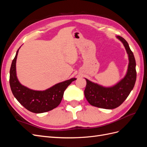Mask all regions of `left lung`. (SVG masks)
<instances>
[{"mask_svg": "<svg viewBox=\"0 0 147 147\" xmlns=\"http://www.w3.org/2000/svg\"><path fill=\"white\" fill-rule=\"evenodd\" d=\"M117 38L123 43L128 55L129 64L124 77L110 87L103 86L85 78L86 86L84 96L91 105L99 108L113 109L118 107L129 95L136 81V63L134 54L125 39L120 36H117Z\"/></svg>", "mask_w": 147, "mask_h": 147, "instance_id": "1", "label": "left lung"}]
</instances>
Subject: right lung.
Instances as JSON below:
<instances>
[{
    "mask_svg": "<svg viewBox=\"0 0 147 147\" xmlns=\"http://www.w3.org/2000/svg\"><path fill=\"white\" fill-rule=\"evenodd\" d=\"M20 48L16 51L10 70V85L13 96L31 112L40 113L54 109L61 103L66 88L77 78H72L57 83L44 91L33 90L23 86L18 79L16 71L17 56Z\"/></svg>",
    "mask_w": 147,
    "mask_h": 147,
    "instance_id": "1",
    "label": "right lung"
}]
</instances>
